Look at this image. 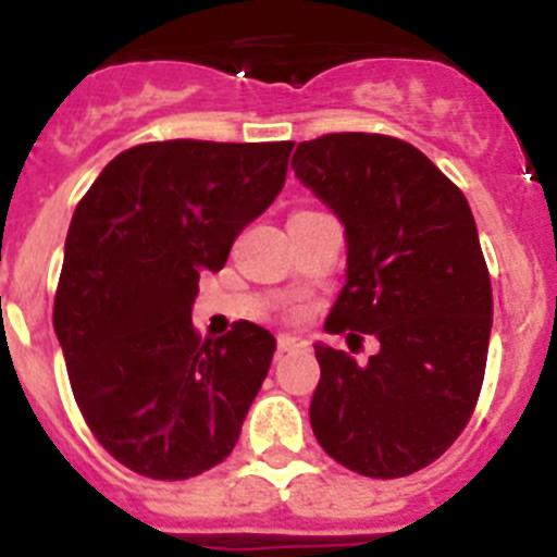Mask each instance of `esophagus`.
Instances as JSON below:
<instances>
[{
  "mask_svg": "<svg viewBox=\"0 0 557 557\" xmlns=\"http://www.w3.org/2000/svg\"><path fill=\"white\" fill-rule=\"evenodd\" d=\"M309 343L301 334H278V351H307Z\"/></svg>",
  "mask_w": 557,
  "mask_h": 557,
  "instance_id": "esophagus-1",
  "label": "esophagus"
}]
</instances>
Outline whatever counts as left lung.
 Returning <instances> with one entry per match:
<instances>
[{
	"mask_svg": "<svg viewBox=\"0 0 557 557\" xmlns=\"http://www.w3.org/2000/svg\"><path fill=\"white\" fill-rule=\"evenodd\" d=\"M293 170L346 228L323 329L379 339L366 366L314 343L312 432L357 474L407 476L455 444L485 376L494 298L474 214L424 152L379 133L301 141Z\"/></svg>",
	"mask_w": 557,
	"mask_h": 557,
	"instance_id": "left-lung-1",
	"label": "left lung"
}]
</instances>
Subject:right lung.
Segmentation results:
<instances>
[{
	"mask_svg": "<svg viewBox=\"0 0 557 557\" xmlns=\"http://www.w3.org/2000/svg\"><path fill=\"white\" fill-rule=\"evenodd\" d=\"M293 141H152L120 152L69 223L55 293L58 343L88 430L136 474L189 480L234 449L275 337L250 321L200 343L203 270L287 175Z\"/></svg>",
	"mask_w": 557,
	"mask_h": 557,
	"instance_id": "right-lung-1",
	"label": "right lung"
}]
</instances>
